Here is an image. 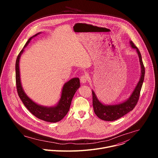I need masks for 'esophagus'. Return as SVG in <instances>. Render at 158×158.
<instances>
[{
    "mask_svg": "<svg viewBox=\"0 0 158 158\" xmlns=\"http://www.w3.org/2000/svg\"><path fill=\"white\" fill-rule=\"evenodd\" d=\"M87 76L86 74H83L80 77V80H81V82L82 83V84H85L87 81Z\"/></svg>",
    "mask_w": 158,
    "mask_h": 158,
    "instance_id": "esophagus-1",
    "label": "esophagus"
}]
</instances>
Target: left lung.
I'll return each instance as SVG.
<instances>
[{
    "label": "left lung",
    "instance_id": "left-lung-1",
    "mask_svg": "<svg viewBox=\"0 0 158 158\" xmlns=\"http://www.w3.org/2000/svg\"><path fill=\"white\" fill-rule=\"evenodd\" d=\"M130 44L132 48L136 49L138 54L140 64L141 65V76L139 79L138 84H137L136 88L134 89L133 93H132L129 99L126 102L116 104V105H109L106 106L102 104L101 102L99 101L94 91H92L93 93V105L94 108V113L96 116L102 120L107 121H112L117 120L123 116L126 115L129 112L132 110L136 105L137 104L139 96L143 83L144 81V74H145V68L142 60L141 54L138 48L135 46L134 44L131 41Z\"/></svg>",
    "mask_w": 158,
    "mask_h": 158
}]
</instances>
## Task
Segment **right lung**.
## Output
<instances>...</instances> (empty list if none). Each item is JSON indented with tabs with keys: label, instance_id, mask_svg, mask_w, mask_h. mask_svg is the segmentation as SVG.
<instances>
[{
	"label": "right lung",
	"instance_id": "1",
	"mask_svg": "<svg viewBox=\"0 0 158 158\" xmlns=\"http://www.w3.org/2000/svg\"><path fill=\"white\" fill-rule=\"evenodd\" d=\"M39 33L31 37L26 42L24 48L31 41L32 37H35ZM24 49L21 50L17 56L15 62V82L18 95L26 108L36 118L46 122L56 123L61 119L68 112L73 96L80 86L79 78H73L64 85L61 98L57 106L52 107H46L39 106L30 99L24 93L21 86L19 74V59Z\"/></svg>",
	"mask_w": 158,
	"mask_h": 158
}]
</instances>
